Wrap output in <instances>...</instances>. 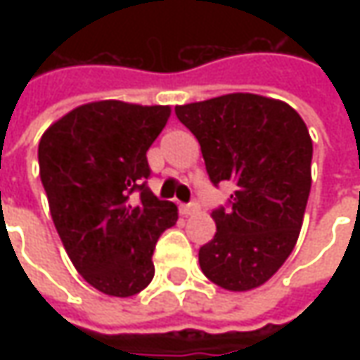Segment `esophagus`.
<instances>
[{"instance_id":"34e87169","label":"esophagus","mask_w":360,"mask_h":360,"mask_svg":"<svg viewBox=\"0 0 360 360\" xmlns=\"http://www.w3.org/2000/svg\"><path fill=\"white\" fill-rule=\"evenodd\" d=\"M180 210L182 214H194L198 210V202H188V204H180Z\"/></svg>"}]
</instances>
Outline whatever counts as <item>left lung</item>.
Here are the masks:
<instances>
[{
    "label": "left lung",
    "mask_w": 360,
    "mask_h": 360,
    "mask_svg": "<svg viewBox=\"0 0 360 360\" xmlns=\"http://www.w3.org/2000/svg\"><path fill=\"white\" fill-rule=\"evenodd\" d=\"M198 140L210 182H232L212 210L216 234L198 250L202 272L226 290H250L281 269L297 244L311 192L312 140L284 102L226 94L176 105Z\"/></svg>",
    "instance_id": "obj_1"
}]
</instances>
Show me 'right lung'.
Listing matches in <instances>:
<instances>
[{
    "mask_svg": "<svg viewBox=\"0 0 360 360\" xmlns=\"http://www.w3.org/2000/svg\"><path fill=\"white\" fill-rule=\"evenodd\" d=\"M168 118V105L104 100L72 110L39 140V178L65 252L110 297L152 283L156 242L178 220L148 188L146 152Z\"/></svg>",
    "mask_w": 360,
    "mask_h": 360,
    "instance_id": "add662e5",
    "label": "right lung"
}]
</instances>
